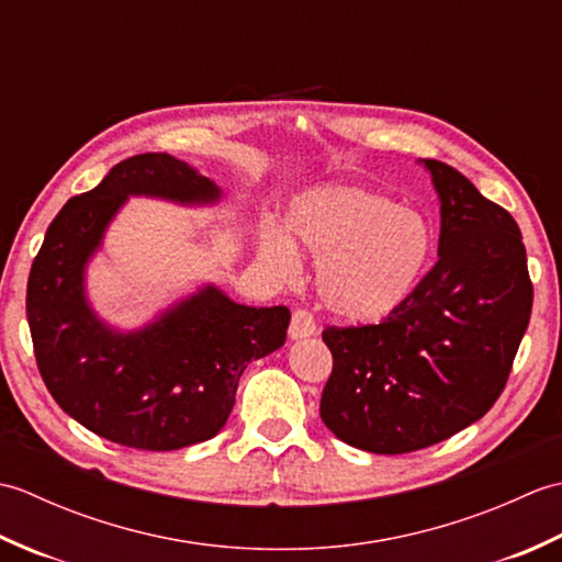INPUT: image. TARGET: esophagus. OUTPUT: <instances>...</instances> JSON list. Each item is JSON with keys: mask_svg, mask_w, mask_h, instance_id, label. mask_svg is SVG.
I'll use <instances>...</instances> for the list:
<instances>
[{"mask_svg": "<svg viewBox=\"0 0 562 562\" xmlns=\"http://www.w3.org/2000/svg\"><path fill=\"white\" fill-rule=\"evenodd\" d=\"M316 333V321L314 316L306 312V308H296L292 314V324H290V338L292 340H302Z\"/></svg>", "mask_w": 562, "mask_h": 562, "instance_id": "esophagus-1", "label": "esophagus"}]
</instances>
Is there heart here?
Returning <instances> with one entry per match:
<instances>
[{
	"mask_svg": "<svg viewBox=\"0 0 562 562\" xmlns=\"http://www.w3.org/2000/svg\"><path fill=\"white\" fill-rule=\"evenodd\" d=\"M290 229L318 260V292L333 314L374 324L411 300L435 250V229L420 210L360 186H321L296 198ZM260 258L280 278L300 270L288 229L266 222Z\"/></svg>",
	"mask_w": 562,
	"mask_h": 562,
	"instance_id": "b5f03b06",
	"label": "heart"
}]
</instances>
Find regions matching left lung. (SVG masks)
Listing matches in <instances>:
<instances>
[{
  "label": "left lung",
  "mask_w": 562,
  "mask_h": 562,
  "mask_svg": "<svg viewBox=\"0 0 562 562\" xmlns=\"http://www.w3.org/2000/svg\"><path fill=\"white\" fill-rule=\"evenodd\" d=\"M439 195V260L379 326L326 328L321 420L345 445L408 453L481 420L527 333L533 288L512 214L451 166L423 159Z\"/></svg>",
  "instance_id": "1"
}]
</instances>
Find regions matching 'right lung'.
Wrapping results in <instances>:
<instances>
[{
	"instance_id": "add662e5",
	"label": "right lung",
	"mask_w": 562,
	"mask_h": 562,
	"mask_svg": "<svg viewBox=\"0 0 562 562\" xmlns=\"http://www.w3.org/2000/svg\"><path fill=\"white\" fill-rule=\"evenodd\" d=\"M133 195L214 205L222 190L171 154L115 164L47 226L29 274L26 316L35 362L59 408L115 445L171 451L220 432L248 362L284 345L290 308L236 304L205 284L145 328L105 324L83 274Z\"/></svg>"
}]
</instances>
